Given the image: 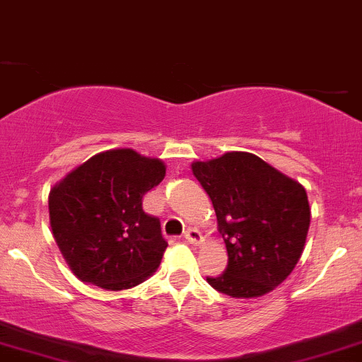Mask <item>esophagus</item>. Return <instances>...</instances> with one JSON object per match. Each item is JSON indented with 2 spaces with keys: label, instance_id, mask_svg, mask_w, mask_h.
Segmentation results:
<instances>
[{
  "label": "esophagus",
  "instance_id": "1",
  "mask_svg": "<svg viewBox=\"0 0 362 362\" xmlns=\"http://www.w3.org/2000/svg\"><path fill=\"white\" fill-rule=\"evenodd\" d=\"M182 238H185L186 242H188V243L197 245V243H200L202 235H200V231H198V229H195V228H189L188 231H185V235H182Z\"/></svg>",
  "mask_w": 362,
  "mask_h": 362
}]
</instances>
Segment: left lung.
Wrapping results in <instances>:
<instances>
[{
	"label": "left lung",
	"instance_id": "8db88e82",
	"mask_svg": "<svg viewBox=\"0 0 362 362\" xmlns=\"http://www.w3.org/2000/svg\"><path fill=\"white\" fill-rule=\"evenodd\" d=\"M193 174L211 197L228 266L212 288L235 298L269 293L304 250L310 209L304 186L245 151L195 162Z\"/></svg>",
	"mask_w": 362,
	"mask_h": 362
}]
</instances>
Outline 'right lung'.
I'll list each match as a JSON object with an SVG mask.
<instances>
[{
  "mask_svg": "<svg viewBox=\"0 0 362 362\" xmlns=\"http://www.w3.org/2000/svg\"><path fill=\"white\" fill-rule=\"evenodd\" d=\"M165 176L158 158L134 150L95 155L49 193V221L62 255L81 281L107 290L139 285L160 264L167 242L141 198Z\"/></svg>",
  "mask_w": 362,
  "mask_h": 362,
  "instance_id": "obj_1",
  "label": "right lung"
}]
</instances>
